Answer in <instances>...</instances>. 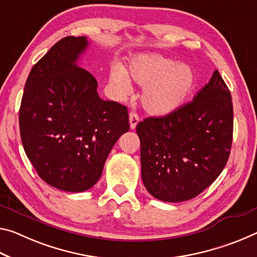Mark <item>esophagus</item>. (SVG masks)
<instances>
[{"mask_svg":"<svg viewBox=\"0 0 257 257\" xmlns=\"http://www.w3.org/2000/svg\"><path fill=\"white\" fill-rule=\"evenodd\" d=\"M140 121V115L136 112H132L129 114V123H130V129H135L136 125Z\"/></svg>","mask_w":257,"mask_h":257,"instance_id":"1","label":"esophagus"}]
</instances>
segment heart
Returning <instances> with one entry per match:
<instances>
[{
    "instance_id": "b5f03b06",
    "label": "heart",
    "mask_w": 257,
    "mask_h": 257,
    "mask_svg": "<svg viewBox=\"0 0 257 257\" xmlns=\"http://www.w3.org/2000/svg\"><path fill=\"white\" fill-rule=\"evenodd\" d=\"M111 81L123 92L132 91V82L144 85L141 103L150 115L165 116L176 112L195 87L194 71L189 65L159 54H141L130 60L128 71L115 66Z\"/></svg>"
}]
</instances>
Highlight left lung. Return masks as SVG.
<instances>
[{"instance_id":"1","label":"left lung","mask_w":257,"mask_h":257,"mask_svg":"<svg viewBox=\"0 0 257 257\" xmlns=\"http://www.w3.org/2000/svg\"><path fill=\"white\" fill-rule=\"evenodd\" d=\"M142 180L154 198L190 200L222 173L233 135L231 93L218 71L176 112L146 117L136 127Z\"/></svg>"}]
</instances>
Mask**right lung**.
<instances>
[{
    "label": "right lung",
    "mask_w": 257,
    "mask_h": 257,
    "mask_svg": "<svg viewBox=\"0 0 257 257\" xmlns=\"http://www.w3.org/2000/svg\"><path fill=\"white\" fill-rule=\"evenodd\" d=\"M85 36L58 41L27 77L19 129L27 158L56 189L83 192L96 184L114 144L129 130L127 107L101 99L91 73L77 65Z\"/></svg>",
    "instance_id": "1"
}]
</instances>
